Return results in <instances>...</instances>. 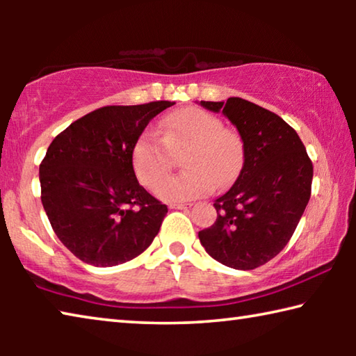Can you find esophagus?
<instances>
[{
	"instance_id": "34e87169",
	"label": "esophagus",
	"mask_w": 356,
	"mask_h": 356,
	"mask_svg": "<svg viewBox=\"0 0 356 356\" xmlns=\"http://www.w3.org/2000/svg\"><path fill=\"white\" fill-rule=\"evenodd\" d=\"M171 209H188V207H191V204L190 202H174V204H171L170 206Z\"/></svg>"
}]
</instances>
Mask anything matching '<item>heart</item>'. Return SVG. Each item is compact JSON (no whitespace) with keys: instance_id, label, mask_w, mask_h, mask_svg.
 I'll use <instances>...</instances> for the list:
<instances>
[{"instance_id":"heart-1","label":"heart","mask_w":356,"mask_h":356,"mask_svg":"<svg viewBox=\"0 0 356 356\" xmlns=\"http://www.w3.org/2000/svg\"><path fill=\"white\" fill-rule=\"evenodd\" d=\"M160 134L144 131L131 150V165L140 182L155 190L172 169V154L186 149L187 171L159 187L166 201H185L209 195L232 182L243 163V144L232 129L196 106L174 111L160 122Z\"/></svg>"}]
</instances>
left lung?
I'll return each instance as SVG.
<instances>
[{
    "label": "left lung",
    "instance_id": "1",
    "mask_svg": "<svg viewBox=\"0 0 356 356\" xmlns=\"http://www.w3.org/2000/svg\"><path fill=\"white\" fill-rule=\"evenodd\" d=\"M236 125L243 141V168L215 201L216 221L200 231L215 261L252 270L280 254L293 236L311 197L312 161L291 125L252 102L229 97L202 102Z\"/></svg>",
    "mask_w": 356,
    "mask_h": 356
}]
</instances>
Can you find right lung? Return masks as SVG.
Segmentation results:
<instances>
[{
	"label": "right lung",
	"instance_id": "right-lung-1",
	"mask_svg": "<svg viewBox=\"0 0 356 356\" xmlns=\"http://www.w3.org/2000/svg\"><path fill=\"white\" fill-rule=\"evenodd\" d=\"M172 104L111 105L61 131L39 166L40 200L58 238L95 267H114L152 243L168 212L143 188L131 150L150 119Z\"/></svg>",
	"mask_w": 356,
	"mask_h": 356
}]
</instances>
